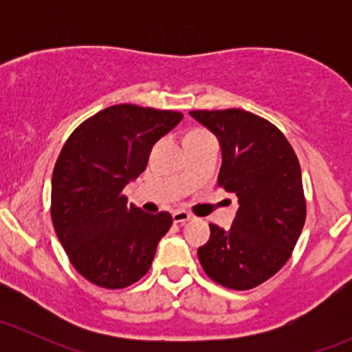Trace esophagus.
Here are the masks:
<instances>
[{
  "label": "esophagus",
  "mask_w": 352,
  "mask_h": 352,
  "mask_svg": "<svg viewBox=\"0 0 352 352\" xmlns=\"http://www.w3.org/2000/svg\"><path fill=\"white\" fill-rule=\"evenodd\" d=\"M172 216H173V221H175V223H186V221H189L190 218H192L189 212L182 211V209H177V211H173Z\"/></svg>",
  "instance_id": "1"
}]
</instances>
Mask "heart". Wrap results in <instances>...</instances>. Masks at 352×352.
Wrapping results in <instances>:
<instances>
[{
    "instance_id": "obj_1",
    "label": "heart",
    "mask_w": 352,
    "mask_h": 352,
    "mask_svg": "<svg viewBox=\"0 0 352 352\" xmlns=\"http://www.w3.org/2000/svg\"><path fill=\"white\" fill-rule=\"evenodd\" d=\"M192 133H194V131H192Z\"/></svg>"
}]
</instances>
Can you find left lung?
I'll return each instance as SVG.
<instances>
[{
	"label": "left lung",
	"instance_id": "obj_1",
	"mask_svg": "<svg viewBox=\"0 0 352 352\" xmlns=\"http://www.w3.org/2000/svg\"><path fill=\"white\" fill-rule=\"evenodd\" d=\"M190 116L219 140L218 186L236 194L240 204L228 232L209 225L199 262L218 285L252 289L286 264L303 230L300 162L285 134L264 117L242 109L190 110Z\"/></svg>",
	"mask_w": 352,
	"mask_h": 352
}]
</instances>
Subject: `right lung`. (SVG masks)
Masks as SVG:
<instances>
[{"mask_svg":"<svg viewBox=\"0 0 352 352\" xmlns=\"http://www.w3.org/2000/svg\"><path fill=\"white\" fill-rule=\"evenodd\" d=\"M182 117L112 105L81 122L63 146L52 172V225L73 267L94 285L122 289L150 271L172 216L127 204L124 187L144 172L153 144Z\"/></svg>","mask_w":352,"mask_h":352,"instance_id":"right-lung-1","label":"right lung"}]
</instances>
